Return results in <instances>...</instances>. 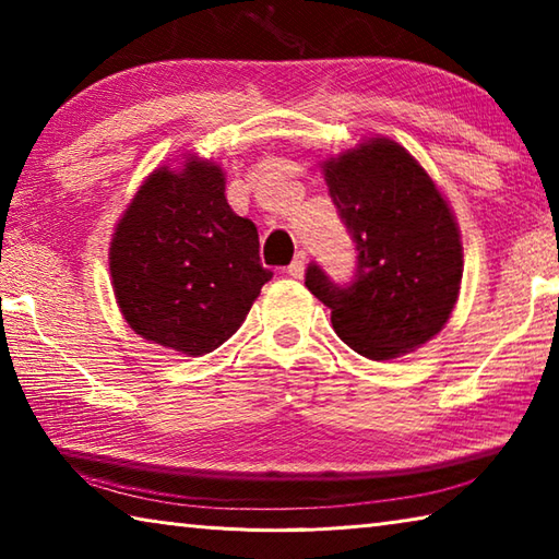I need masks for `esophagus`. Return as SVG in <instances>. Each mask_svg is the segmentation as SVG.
Wrapping results in <instances>:
<instances>
[{
  "mask_svg": "<svg viewBox=\"0 0 559 559\" xmlns=\"http://www.w3.org/2000/svg\"><path fill=\"white\" fill-rule=\"evenodd\" d=\"M304 270H307V255H304V252H297V258H294L292 265L287 267V275L294 280H301Z\"/></svg>",
  "mask_w": 559,
  "mask_h": 559,
  "instance_id": "1",
  "label": "esophagus"
}]
</instances>
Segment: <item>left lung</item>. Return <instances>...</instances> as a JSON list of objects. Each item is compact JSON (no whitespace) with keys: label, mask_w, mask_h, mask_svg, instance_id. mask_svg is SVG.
Segmentation results:
<instances>
[{"label":"left lung","mask_w":559,"mask_h":559,"mask_svg":"<svg viewBox=\"0 0 559 559\" xmlns=\"http://www.w3.org/2000/svg\"><path fill=\"white\" fill-rule=\"evenodd\" d=\"M357 248L350 287L309 265L307 287L331 309L341 341L394 360L443 331L462 282V238L448 199L404 145L367 139L321 160Z\"/></svg>","instance_id":"left-lung-1"}]
</instances>
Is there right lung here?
<instances>
[{"label": "right lung", "mask_w": 559, "mask_h": 559, "mask_svg": "<svg viewBox=\"0 0 559 559\" xmlns=\"http://www.w3.org/2000/svg\"><path fill=\"white\" fill-rule=\"evenodd\" d=\"M226 173L187 155L145 177L114 228L111 287L141 338L189 357L234 335L272 272L258 228L226 199Z\"/></svg>", "instance_id": "add662e5"}]
</instances>
